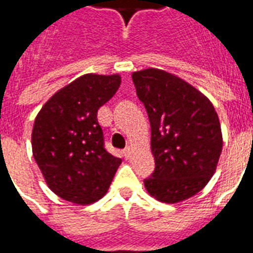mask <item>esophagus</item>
Returning a JSON list of instances; mask_svg holds the SVG:
<instances>
[{
    "label": "esophagus",
    "mask_w": 253,
    "mask_h": 253,
    "mask_svg": "<svg viewBox=\"0 0 253 253\" xmlns=\"http://www.w3.org/2000/svg\"><path fill=\"white\" fill-rule=\"evenodd\" d=\"M123 154H125V157H126V159H130V157H131V148H130V146H127V148L123 150Z\"/></svg>",
    "instance_id": "esophagus-1"
}]
</instances>
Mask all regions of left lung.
<instances>
[{"mask_svg":"<svg viewBox=\"0 0 253 253\" xmlns=\"http://www.w3.org/2000/svg\"><path fill=\"white\" fill-rule=\"evenodd\" d=\"M132 83L152 128L156 168L145 187L164 203L188 199L211 179L222 152L217 112L205 94L164 70L132 73Z\"/></svg>","mask_w":253,"mask_h":253,"instance_id":"obj_1","label":"left lung"}]
</instances>
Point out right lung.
Instances as JSON below:
<instances>
[{"instance_id":"1","label":"right lung","mask_w":253,"mask_h":253,"mask_svg":"<svg viewBox=\"0 0 253 253\" xmlns=\"http://www.w3.org/2000/svg\"><path fill=\"white\" fill-rule=\"evenodd\" d=\"M121 76L85 74L58 90L36 116L32 153L50 190L89 205L105 195L122 160L105 150L97 111L116 93Z\"/></svg>"}]
</instances>
